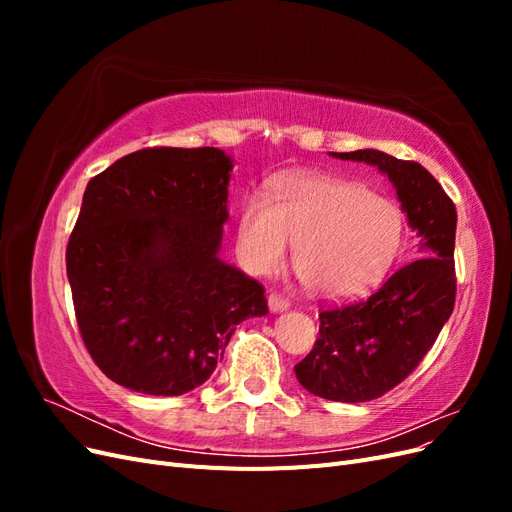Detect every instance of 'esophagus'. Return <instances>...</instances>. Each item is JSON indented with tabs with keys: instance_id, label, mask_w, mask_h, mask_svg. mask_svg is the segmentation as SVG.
Segmentation results:
<instances>
[{
	"instance_id": "obj_1",
	"label": "esophagus",
	"mask_w": 512,
	"mask_h": 512,
	"mask_svg": "<svg viewBox=\"0 0 512 512\" xmlns=\"http://www.w3.org/2000/svg\"><path fill=\"white\" fill-rule=\"evenodd\" d=\"M290 307V301L284 299L282 294H269V309L273 314H280V312H286V309Z\"/></svg>"
}]
</instances>
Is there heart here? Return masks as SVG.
<instances>
[{
	"label": "heart",
	"instance_id": "b5f03b06",
	"mask_svg": "<svg viewBox=\"0 0 512 512\" xmlns=\"http://www.w3.org/2000/svg\"><path fill=\"white\" fill-rule=\"evenodd\" d=\"M404 241L393 200L331 175H294L273 183L269 200L247 196L237 222V254L254 275L280 269L294 243V269L324 299L374 288Z\"/></svg>",
	"mask_w": 512,
	"mask_h": 512
}]
</instances>
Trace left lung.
Instances as JSON below:
<instances>
[{
  "label": "left lung",
  "instance_id": "obj_1",
  "mask_svg": "<svg viewBox=\"0 0 512 512\" xmlns=\"http://www.w3.org/2000/svg\"><path fill=\"white\" fill-rule=\"evenodd\" d=\"M376 166L393 183L416 250L369 299L320 314V337L294 374L316 397L359 404L391 391L436 342L455 307L457 211L427 168L378 149L331 153Z\"/></svg>",
  "mask_w": 512,
  "mask_h": 512
}]
</instances>
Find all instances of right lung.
Segmentation results:
<instances>
[{
	"label": "right lung",
	"instance_id": "add662e5",
	"mask_svg": "<svg viewBox=\"0 0 512 512\" xmlns=\"http://www.w3.org/2000/svg\"><path fill=\"white\" fill-rule=\"evenodd\" d=\"M232 166L215 147H156L87 183L66 250L76 322L130 391H194L237 324L269 312L265 288L220 258Z\"/></svg>",
	"mask_w": 512,
	"mask_h": 512
}]
</instances>
